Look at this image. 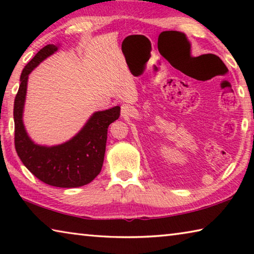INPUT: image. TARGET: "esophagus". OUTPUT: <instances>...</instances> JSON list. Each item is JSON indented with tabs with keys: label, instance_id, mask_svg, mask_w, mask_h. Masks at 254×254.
Segmentation results:
<instances>
[{
	"label": "esophagus",
	"instance_id": "esophagus-1",
	"mask_svg": "<svg viewBox=\"0 0 254 254\" xmlns=\"http://www.w3.org/2000/svg\"><path fill=\"white\" fill-rule=\"evenodd\" d=\"M128 114V106L123 105L122 106V115H127Z\"/></svg>",
	"mask_w": 254,
	"mask_h": 254
}]
</instances>
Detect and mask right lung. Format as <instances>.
I'll return each instance as SVG.
<instances>
[{
    "label": "right lung",
    "mask_w": 254,
    "mask_h": 254,
    "mask_svg": "<svg viewBox=\"0 0 254 254\" xmlns=\"http://www.w3.org/2000/svg\"><path fill=\"white\" fill-rule=\"evenodd\" d=\"M58 46L47 45L23 68L20 87L14 100V144L21 161L30 173L60 188H75L87 185L101 173L106 148L107 128L120 118V106L95 112L80 131L62 144L47 147L34 143L23 124V109L30 72Z\"/></svg>",
    "instance_id": "right-lung-1"
}]
</instances>
